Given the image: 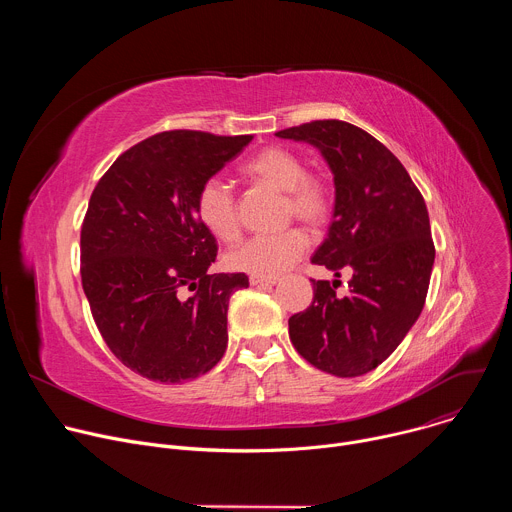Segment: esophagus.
<instances>
[{
	"label": "esophagus",
	"instance_id": "esophagus-1",
	"mask_svg": "<svg viewBox=\"0 0 512 512\" xmlns=\"http://www.w3.org/2000/svg\"><path fill=\"white\" fill-rule=\"evenodd\" d=\"M249 283L251 285H259V287H269V285H275L277 279L275 277H259V275H251L249 277Z\"/></svg>",
	"mask_w": 512,
	"mask_h": 512
}]
</instances>
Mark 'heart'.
I'll return each instance as SVG.
<instances>
[{"label":"heart","instance_id":"obj_1","mask_svg":"<svg viewBox=\"0 0 512 512\" xmlns=\"http://www.w3.org/2000/svg\"><path fill=\"white\" fill-rule=\"evenodd\" d=\"M241 174L283 192L285 214L296 216L310 227H322L332 214V194L328 184L306 172V162L283 145H269L241 164ZM196 212L202 225L221 241L233 243L241 237L237 200L231 188L218 178L202 182L196 194ZM308 247V235L302 229H289L279 235H261L229 255L235 271L275 277L298 261Z\"/></svg>","mask_w":512,"mask_h":512}]
</instances>
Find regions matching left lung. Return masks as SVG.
Segmentation results:
<instances>
[{
    "label": "left lung",
    "mask_w": 512,
    "mask_h": 512,
    "mask_svg": "<svg viewBox=\"0 0 512 512\" xmlns=\"http://www.w3.org/2000/svg\"><path fill=\"white\" fill-rule=\"evenodd\" d=\"M275 135L316 145L328 162L334 216L312 263L352 273L346 296L336 294L338 279H312V306L289 318L291 344L324 373L360 377L389 358L423 310L435 259L425 200L385 145L352 123L310 121Z\"/></svg>",
    "instance_id": "left-lung-1"
}]
</instances>
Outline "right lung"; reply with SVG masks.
I'll list each match as a JSON object with an SVG mask.
<instances>
[{"label":"right lung","instance_id":"1","mask_svg":"<svg viewBox=\"0 0 512 512\" xmlns=\"http://www.w3.org/2000/svg\"><path fill=\"white\" fill-rule=\"evenodd\" d=\"M251 139L156 133L123 152L91 194L81 229L85 296L109 350L145 379H198L227 350L229 298L249 277L208 273L218 247L196 194ZM182 286L195 291L186 301Z\"/></svg>","mask_w":512,"mask_h":512}]
</instances>
